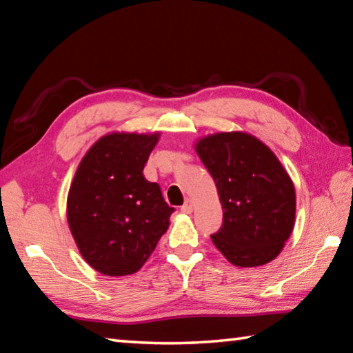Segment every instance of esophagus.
<instances>
[{"instance_id": "obj_1", "label": "esophagus", "mask_w": 353, "mask_h": 353, "mask_svg": "<svg viewBox=\"0 0 353 353\" xmlns=\"http://www.w3.org/2000/svg\"><path fill=\"white\" fill-rule=\"evenodd\" d=\"M192 209H194L192 201L186 199V201H185V203H183V205H182V208H181V211H182L183 214H191V212H192Z\"/></svg>"}]
</instances>
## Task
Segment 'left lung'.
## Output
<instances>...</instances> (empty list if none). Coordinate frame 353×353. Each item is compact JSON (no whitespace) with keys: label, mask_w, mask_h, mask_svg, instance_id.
<instances>
[{"label":"left lung","mask_w":353,"mask_h":353,"mask_svg":"<svg viewBox=\"0 0 353 353\" xmlns=\"http://www.w3.org/2000/svg\"><path fill=\"white\" fill-rule=\"evenodd\" d=\"M196 150L223 206L221 228L211 235L214 245L236 267L273 261L296 219L294 185L279 159L244 132L209 134Z\"/></svg>","instance_id":"obj_1"}]
</instances>
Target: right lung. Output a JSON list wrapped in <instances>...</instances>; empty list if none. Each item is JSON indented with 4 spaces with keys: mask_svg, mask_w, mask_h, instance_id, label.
Masks as SVG:
<instances>
[{
    "mask_svg": "<svg viewBox=\"0 0 353 353\" xmlns=\"http://www.w3.org/2000/svg\"><path fill=\"white\" fill-rule=\"evenodd\" d=\"M159 133H109L88 150L66 201L70 230L89 265L106 276L133 274L170 226L157 183L142 174Z\"/></svg>",
    "mask_w": 353,
    "mask_h": 353,
    "instance_id": "obj_1",
    "label": "right lung"
}]
</instances>
